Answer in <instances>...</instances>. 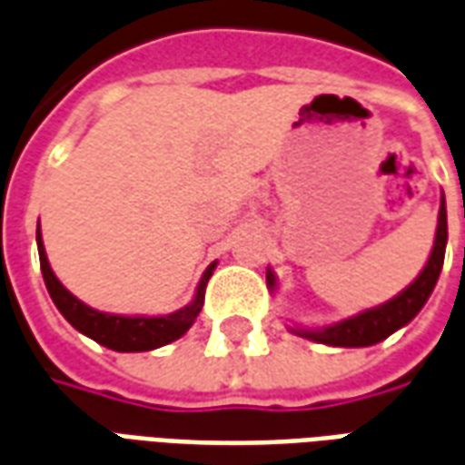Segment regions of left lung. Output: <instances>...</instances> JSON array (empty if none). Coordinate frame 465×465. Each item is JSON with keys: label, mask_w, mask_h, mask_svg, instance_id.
I'll return each mask as SVG.
<instances>
[{"label": "left lung", "mask_w": 465, "mask_h": 465, "mask_svg": "<svg viewBox=\"0 0 465 465\" xmlns=\"http://www.w3.org/2000/svg\"><path fill=\"white\" fill-rule=\"evenodd\" d=\"M446 242H449V223H446V202L440 199L439 209V229H436V242L430 252L429 262L423 266V272L416 276V282L406 286L399 296H393L391 302L381 303L376 309L361 312L351 319H343L323 329H292L303 339L312 341L329 343V346H343V349H359V346H373V343L389 339L391 333L399 331L401 326L416 316L423 309V303L429 302L433 286L439 282V273L443 269V256H446ZM269 286H276L272 272H266Z\"/></svg>", "instance_id": "obj_1"}]
</instances>
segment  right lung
<instances>
[{"mask_svg":"<svg viewBox=\"0 0 465 465\" xmlns=\"http://www.w3.org/2000/svg\"><path fill=\"white\" fill-rule=\"evenodd\" d=\"M36 243H39V263H42V276H45L46 292L52 296V302L56 303V309L62 312L66 322L74 326L76 331H82L89 339H94L96 343H102L112 351H152L159 349L163 343H172L176 339H182L183 333L192 329V323L196 322V316L203 306V292L206 283L212 276V263L203 272L196 296L189 306H183L179 312L169 313V316H114V313H102L89 309L86 303H82L76 296L66 292L62 282L56 279L52 266L46 262L45 243H42V233L36 232Z\"/></svg>","mask_w":465,"mask_h":465,"instance_id":"add662e5","label":"right lung"}]
</instances>
